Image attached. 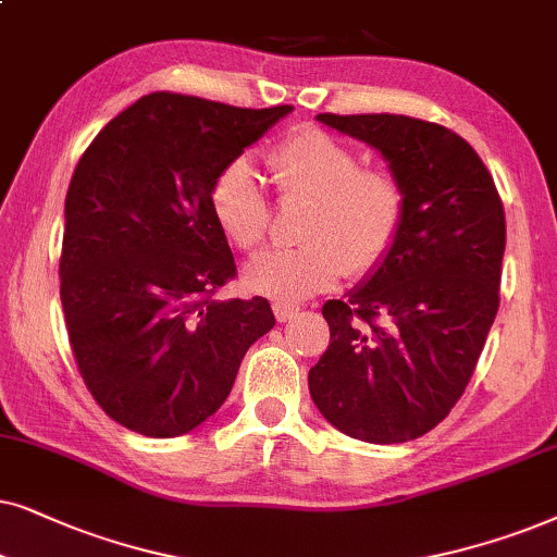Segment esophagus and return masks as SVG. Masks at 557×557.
<instances>
[{
  "label": "esophagus",
  "mask_w": 557,
  "mask_h": 557,
  "mask_svg": "<svg viewBox=\"0 0 557 557\" xmlns=\"http://www.w3.org/2000/svg\"><path fill=\"white\" fill-rule=\"evenodd\" d=\"M272 310H274V318H277L280 323H285V321H290V318H295L298 315V306H290V302H272Z\"/></svg>",
  "instance_id": "1"
}]
</instances>
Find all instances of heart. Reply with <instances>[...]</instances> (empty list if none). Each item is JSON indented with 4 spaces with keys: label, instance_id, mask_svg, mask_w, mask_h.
<instances>
[{
    "label": "heart",
    "instance_id": "heart-1",
    "mask_svg": "<svg viewBox=\"0 0 557 557\" xmlns=\"http://www.w3.org/2000/svg\"><path fill=\"white\" fill-rule=\"evenodd\" d=\"M283 198L308 201L300 224L306 244L272 249L244 267L249 293L298 302L329 290L346 270L364 274L397 242L407 196L389 170L361 168L359 154L329 132L302 127L267 158ZM211 211L226 239L255 251L270 232V203L255 168L234 160L211 190Z\"/></svg>",
    "mask_w": 557,
    "mask_h": 557
}]
</instances>
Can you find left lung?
Listing matches in <instances>:
<instances>
[{
  "label": "left lung",
  "mask_w": 557,
  "mask_h": 557,
  "mask_svg": "<svg viewBox=\"0 0 557 557\" xmlns=\"http://www.w3.org/2000/svg\"><path fill=\"white\" fill-rule=\"evenodd\" d=\"M367 143L407 196L387 257L344 300H329L331 344L310 369V397L364 443L425 435L463 395L496 310L507 224L473 147L403 114H318Z\"/></svg>",
  "instance_id": "obj_1"
}]
</instances>
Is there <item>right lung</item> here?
I'll use <instances>...</instances> for the list:
<instances>
[{
	"instance_id": "right-lung-1",
	"label": "right lung",
	"mask_w": 557,
	"mask_h": 557,
	"mask_svg": "<svg viewBox=\"0 0 557 557\" xmlns=\"http://www.w3.org/2000/svg\"><path fill=\"white\" fill-rule=\"evenodd\" d=\"M293 111L150 94L103 127L65 196L61 302L101 410L147 438L190 433L226 403L270 302L213 300L236 274L211 211L221 170Z\"/></svg>"
}]
</instances>
